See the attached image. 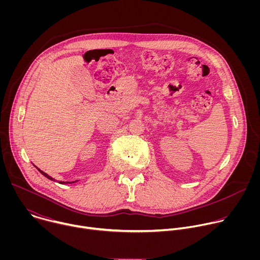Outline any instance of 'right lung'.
<instances>
[{
  "mask_svg": "<svg viewBox=\"0 0 260 260\" xmlns=\"http://www.w3.org/2000/svg\"><path fill=\"white\" fill-rule=\"evenodd\" d=\"M36 168H37V167H36ZM37 169H38V168H37ZM38 171H39V172H40L44 177H46L47 179H49V180H51V181H54V179H53L51 176L47 175L46 173H44V172H43V171H41L40 169H38ZM75 182H77V181H73V182H61V181H60L59 183H60V184H73V183H75Z\"/></svg>",
  "mask_w": 260,
  "mask_h": 260,
  "instance_id": "add662e5",
  "label": "right lung"
}]
</instances>
